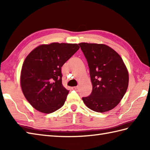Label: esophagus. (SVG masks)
Here are the masks:
<instances>
[{"label":"esophagus","mask_w":150,"mask_h":150,"mask_svg":"<svg viewBox=\"0 0 150 150\" xmlns=\"http://www.w3.org/2000/svg\"><path fill=\"white\" fill-rule=\"evenodd\" d=\"M77 89H78V86H75L72 88V90H77Z\"/></svg>","instance_id":"34e87169"}]
</instances>
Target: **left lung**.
I'll return each instance as SVG.
<instances>
[{
    "label": "left lung",
    "instance_id": "obj_1",
    "mask_svg": "<svg viewBox=\"0 0 150 150\" xmlns=\"http://www.w3.org/2000/svg\"><path fill=\"white\" fill-rule=\"evenodd\" d=\"M87 60L92 91L82 97L90 110L103 113L120 103L128 86V70L120 56L105 44H79Z\"/></svg>",
    "mask_w": 150,
    "mask_h": 150
}]
</instances>
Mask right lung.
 <instances>
[{
  "label": "right lung",
  "mask_w": 150,
  "mask_h": 150,
  "mask_svg": "<svg viewBox=\"0 0 150 150\" xmlns=\"http://www.w3.org/2000/svg\"><path fill=\"white\" fill-rule=\"evenodd\" d=\"M79 49L77 44H42L35 48L22 67L21 85L35 109L51 113L64 104L69 90L62 84L61 68Z\"/></svg>",
  "instance_id": "right-lung-1"
}]
</instances>
